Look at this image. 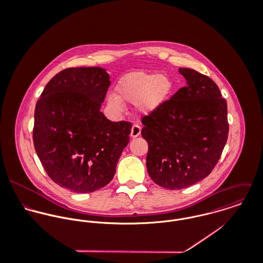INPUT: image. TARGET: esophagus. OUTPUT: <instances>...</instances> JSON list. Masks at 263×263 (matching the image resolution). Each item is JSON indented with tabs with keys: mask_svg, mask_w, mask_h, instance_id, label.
<instances>
[{
	"mask_svg": "<svg viewBox=\"0 0 263 263\" xmlns=\"http://www.w3.org/2000/svg\"><path fill=\"white\" fill-rule=\"evenodd\" d=\"M141 135V126L139 124H134L130 130V137L132 138H137Z\"/></svg>",
	"mask_w": 263,
	"mask_h": 263,
	"instance_id": "esophagus-1",
	"label": "esophagus"
}]
</instances>
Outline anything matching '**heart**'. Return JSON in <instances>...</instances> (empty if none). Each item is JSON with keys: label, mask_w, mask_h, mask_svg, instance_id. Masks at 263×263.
<instances>
[{"label": "heart", "mask_w": 263, "mask_h": 263, "mask_svg": "<svg viewBox=\"0 0 263 263\" xmlns=\"http://www.w3.org/2000/svg\"><path fill=\"white\" fill-rule=\"evenodd\" d=\"M117 91L119 97L112 94L107 98V103L113 110L122 111L124 100L137 103L138 110L142 114H149L168 100L172 92V82L160 74L132 73L119 81Z\"/></svg>", "instance_id": "heart-1"}]
</instances>
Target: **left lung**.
<instances>
[{
  "instance_id": "obj_1",
  "label": "left lung",
  "mask_w": 263,
  "mask_h": 263,
  "mask_svg": "<svg viewBox=\"0 0 263 263\" xmlns=\"http://www.w3.org/2000/svg\"><path fill=\"white\" fill-rule=\"evenodd\" d=\"M179 73L187 85L142 118L148 173L156 184L172 190L210 175L229 134L227 101L217 84L192 69Z\"/></svg>"
}]
</instances>
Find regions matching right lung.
I'll list each match as a JSON object with an SVG mask.
<instances>
[{"instance_id":"obj_1","label":"right lung","mask_w":263,"mask_h":263,"mask_svg":"<svg viewBox=\"0 0 263 263\" xmlns=\"http://www.w3.org/2000/svg\"><path fill=\"white\" fill-rule=\"evenodd\" d=\"M109 86L102 68H69L46 84L36 102L34 148L61 187L89 193L112 180L133 125L100 111Z\"/></svg>"}]
</instances>
